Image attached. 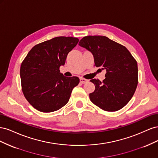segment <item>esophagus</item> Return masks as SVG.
Here are the masks:
<instances>
[{"mask_svg":"<svg viewBox=\"0 0 158 158\" xmlns=\"http://www.w3.org/2000/svg\"><path fill=\"white\" fill-rule=\"evenodd\" d=\"M80 83H82V84H85V83H87V82H88V80L83 78H80Z\"/></svg>","mask_w":158,"mask_h":158,"instance_id":"1","label":"esophagus"}]
</instances>
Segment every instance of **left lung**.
<instances>
[{
	"instance_id": "8db88e82",
	"label": "left lung",
	"mask_w": 158,
	"mask_h": 158,
	"mask_svg": "<svg viewBox=\"0 0 158 158\" xmlns=\"http://www.w3.org/2000/svg\"><path fill=\"white\" fill-rule=\"evenodd\" d=\"M79 45L94 55L95 66L106 70L103 82L92 79L94 92L89 94L94 104L106 111H116L125 107L138 85L137 62L129 51L106 36L84 37Z\"/></svg>"
}]
</instances>
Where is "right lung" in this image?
<instances>
[{"label": "right lung", "mask_w": 158, "mask_h": 158, "mask_svg": "<svg viewBox=\"0 0 158 158\" xmlns=\"http://www.w3.org/2000/svg\"><path fill=\"white\" fill-rule=\"evenodd\" d=\"M78 38L56 37L35 45L20 66L22 92L38 111L53 112L68 103L73 88L80 82L76 76L66 77L59 68Z\"/></svg>", "instance_id": "right-lung-1"}]
</instances>
